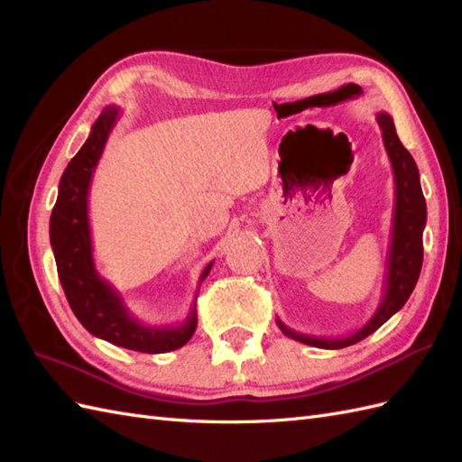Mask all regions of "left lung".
I'll list each match as a JSON object with an SVG mask.
<instances>
[{
    "mask_svg": "<svg viewBox=\"0 0 462 462\" xmlns=\"http://www.w3.org/2000/svg\"><path fill=\"white\" fill-rule=\"evenodd\" d=\"M377 125L382 129L383 146L389 156L391 167H393L395 179V208H393V223H391V245L387 250V272L383 282L382 302L377 306L374 316L365 326L355 333L343 335V337H326V335H306L287 328L282 319H275L279 329L287 337L299 343L318 346V348H343L351 346L362 339H366L377 328H382L385 321L397 314L404 302L409 300L411 292L418 282V275L422 270V233L426 227V200L420 187V175L411 152L399 141L393 119L385 111L375 116Z\"/></svg>",
    "mask_w": 462,
    "mask_h": 462,
    "instance_id": "8db88e82",
    "label": "left lung"
}]
</instances>
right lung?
<instances>
[{"label":"right lung","mask_w":462,"mask_h":462,"mask_svg":"<svg viewBox=\"0 0 462 462\" xmlns=\"http://www.w3.org/2000/svg\"><path fill=\"white\" fill-rule=\"evenodd\" d=\"M121 116L117 106H107L92 125L87 143L69 162L60 180L58 202L50 217V243L58 263V275L69 306L77 319L96 337L138 353H170L183 346L197 329V299L177 326H146L125 304L121 292L96 272L88 219V190L102 152ZM209 262L199 285L212 270ZM199 289V287H197Z\"/></svg>","instance_id":"obj_1"}]
</instances>
